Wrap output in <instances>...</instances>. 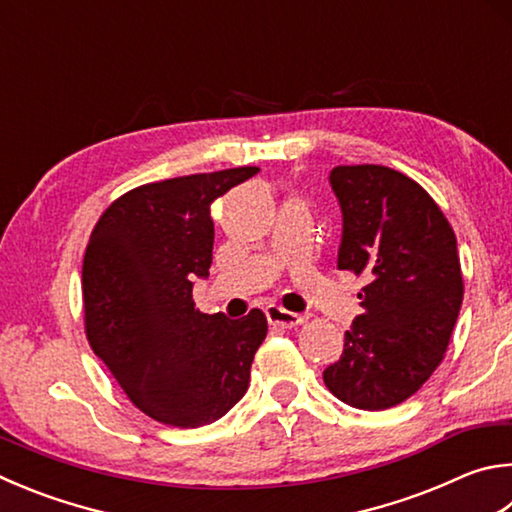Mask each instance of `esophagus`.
<instances>
[{
	"label": "esophagus",
	"instance_id": "esophagus-1",
	"mask_svg": "<svg viewBox=\"0 0 512 512\" xmlns=\"http://www.w3.org/2000/svg\"><path fill=\"white\" fill-rule=\"evenodd\" d=\"M266 318H268V322L273 324V327H282V329H295V327H300V324L306 320L304 315L293 313V311H286V309H282V306H277V304L266 306Z\"/></svg>",
	"mask_w": 512,
	"mask_h": 512
}]
</instances>
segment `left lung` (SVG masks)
<instances>
[{"label":"left lung","mask_w":512,"mask_h":512,"mask_svg":"<svg viewBox=\"0 0 512 512\" xmlns=\"http://www.w3.org/2000/svg\"><path fill=\"white\" fill-rule=\"evenodd\" d=\"M338 268L365 275L360 313L324 385L358 410L407 401L445 358L463 302L457 237L443 210L410 176L385 165H338Z\"/></svg>","instance_id":"left-lung-1"}]
</instances>
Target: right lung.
<instances>
[{
  "mask_svg": "<svg viewBox=\"0 0 512 512\" xmlns=\"http://www.w3.org/2000/svg\"><path fill=\"white\" fill-rule=\"evenodd\" d=\"M257 172L232 167L138 185L91 230L82 262L87 340L154 421L208 425L246 394L266 315L201 313L192 280L212 264V201Z\"/></svg>",
  "mask_w": 512,
  "mask_h": 512,
  "instance_id": "1",
  "label": "right lung"
}]
</instances>
